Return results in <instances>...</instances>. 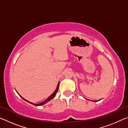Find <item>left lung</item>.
Segmentation results:
<instances>
[{
	"mask_svg": "<svg viewBox=\"0 0 128 128\" xmlns=\"http://www.w3.org/2000/svg\"><path fill=\"white\" fill-rule=\"evenodd\" d=\"M98 101H99V100H98Z\"/></svg>",
	"mask_w": 128,
	"mask_h": 128,
	"instance_id": "left-lung-1",
	"label": "left lung"
}]
</instances>
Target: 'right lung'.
Returning <instances> with one entry per match:
<instances>
[{
  "instance_id": "add662e5",
  "label": "right lung",
  "mask_w": 128,
  "mask_h": 128,
  "mask_svg": "<svg viewBox=\"0 0 128 128\" xmlns=\"http://www.w3.org/2000/svg\"><path fill=\"white\" fill-rule=\"evenodd\" d=\"M59 83H58V86H57V88H56V90L55 91V92H54L51 95H50V96L48 98H47L46 100H44V102H42L41 103H40V104H34V103H31V102H29L28 100H26V99H25L24 98H23L22 96H20H20L21 97V98H22L24 100H25V101H26V102H29V103H31V104H33V105H34V106H41V105H43V104H45V103H47L48 102H49L50 100H51L52 99H53L54 97H55V95H56V92H58V90H59Z\"/></svg>"
}]
</instances>
